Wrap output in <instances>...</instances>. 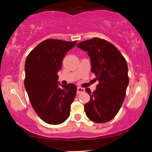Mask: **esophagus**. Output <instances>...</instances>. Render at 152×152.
<instances>
[{
    "instance_id": "1",
    "label": "esophagus",
    "mask_w": 152,
    "mask_h": 152,
    "mask_svg": "<svg viewBox=\"0 0 152 152\" xmlns=\"http://www.w3.org/2000/svg\"><path fill=\"white\" fill-rule=\"evenodd\" d=\"M84 92V88H81V87H78V88H77V94H81L82 92Z\"/></svg>"
}]
</instances>
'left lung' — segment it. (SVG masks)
<instances>
[{
    "label": "left lung",
    "instance_id": "8db88e82",
    "mask_svg": "<svg viewBox=\"0 0 152 152\" xmlns=\"http://www.w3.org/2000/svg\"><path fill=\"white\" fill-rule=\"evenodd\" d=\"M77 47L88 52L91 71L99 82L93 92L86 88L91 96L84 105L86 116L97 123L109 122L116 116L125 98L129 84L127 61L114 45L101 38L81 42Z\"/></svg>",
    "mask_w": 152,
    "mask_h": 152
}]
</instances>
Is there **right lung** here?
Masks as SVG:
<instances>
[{
	"instance_id": "add662e5",
	"label": "right lung",
	"mask_w": 152,
	"mask_h": 152,
	"mask_svg": "<svg viewBox=\"0 0 152 152\" xmlns=\"http://www.w3.org/2000/svg\"><path fill=\"white\" fill-rule=\"evenodd\" d=\"M76 43L46 39L31 51L25 61L24 84L30 102L38 116L48 124H60L70 116L77 88L72 83L58 87V72L66 52Z\"/></svg>"
}]
</instances>
